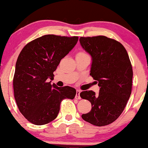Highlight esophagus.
I'll use <instances>...</instances> for the list:
<instances>
[{
  "label": "esophagus",
  "mask_w": 148,
  "mask_h": 148,
  "mask_svg": "<svg viewBox=\"0 0 148 148\" xmlns=\"http://www.w3.org/2000/svg\"><path fill=\"white\" fill-rule=\"evenodd\" d=\"M80 93H81V90H76V97H75V98L76 99H81V97H80Z\"/></svg>",
  "instance_id": "1"
}]
</instances>
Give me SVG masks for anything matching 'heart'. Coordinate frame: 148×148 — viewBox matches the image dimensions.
I'll return each mask as SVG.
<instances>
[{
    "label": "heart",
    "mask_w": 148,
    "mask_h": 148,
    "mask_svg": "<svg viewBox=\"0 0 148 148\" xmlns=\"http://www.w3.org/2000/svg\"><path fill=\"white\" fill-rule=\"evenodd\" d=\"M84 53V52H80V53Z\"/></svg>",
    "instance_id": "obj_1"
}]
</instances>
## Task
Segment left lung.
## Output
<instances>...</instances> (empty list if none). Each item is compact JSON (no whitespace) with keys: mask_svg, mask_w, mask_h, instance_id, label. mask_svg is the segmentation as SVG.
Here are the masks:
<instances>
[{"mask_svg":"<svg viewBox=\"0 0 148 148\" xmlns=\"http://www.w3.org/2000/svg\"><path fill=\"white\" fill-rule=\"evenodd\" d=\"M79 41L91 56L90 75L100 87L97 95L92 90L80 93L92 105L91 111L81 117L95 126L108 125L121 115L132 93L133 70L130 58L121 43L106 36L81 37Z\"/></svg>","mask_w":148,"mask_h":148,"instance_id":"left-lung-1","label":"left lung"}]
</instances>
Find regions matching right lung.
<instances>
[{"instance_id": "add662e5", "label": "right lung", "mask_w": 148, "mask_h": 148, "mask_svg": "<svg viewBox=\"0 0 148 148\" xmlns=\"http://www.w3.org/2000/svg\"><path fill=\"white\" fill-rule=\"evenodd\" d=\"M79 37L46 35L23 47L16 60L13 79L14 98L21 114L36 125L56 118L62 99H73L76 91L69 86L51 84L61 59L69 53Z\"/></svg>"}]
</instances>
